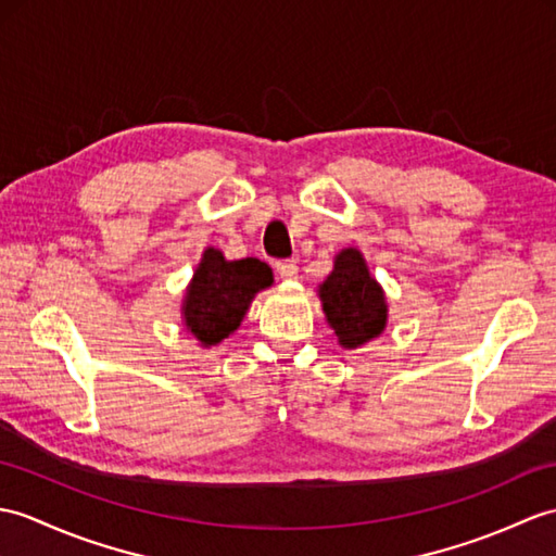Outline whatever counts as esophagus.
<instances>
[{
	"label": "esophagus",
	"instance_id": "esophagus-1",
	"mask_svg": "<svg viewBox=\"0 0 556 556\" xmlns=\"http://www.w3.org/2000/svg\"><path fill=\"white\" fill-rule=\"evenodd\" d=\"M277 275L281 279H295V275H299V265H295L293 261H279L277 263Z\"/></svg>",
	"mask_w": 556,
	"mask_h": 556
}]
</instances>
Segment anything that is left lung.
<instances>
[{"label": "left lung", "mask_w": 556, "mask_h": 556, "mask_svg": "<svg viewBox=\"0 0 556 556\" xmlns=\"http://www.w3.org/2000/svg\"><path fill=\"white\" fill-rule=\"evenodd\" d=\"M317 295L327 325L345 351H355L381 337L389 325L383 287L371 277L363 251L355 247L333 255V269L317 287Z\"/></svg>", "instance_id": "1"}]
</instances>
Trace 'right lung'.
I'll return each instance as SVG.
<instances>
[{
	"label": "right lung",
	"instance_id": "obj_1",
	"mask_svg": "<svg viewBox=\"0 0 556 556\" xmlns=\"http://www.w3.org/2000/svg\"><path fill=\"white\" fill-rule=\"evenodd\" d=\"M273 269L257 257L227 261L219 249L208 247L182 299V325L201 348H213L235 333L255 293L269 289Z\"/></svg>",
	"mask_w": 556,
	"mask_h": 556
}]
</instances>
